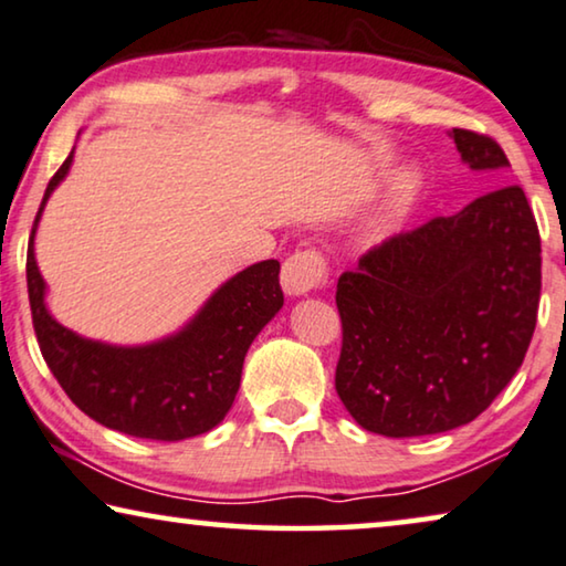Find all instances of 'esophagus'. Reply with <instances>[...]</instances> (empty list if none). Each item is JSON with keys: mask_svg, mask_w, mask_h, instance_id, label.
I'll use <instances>...</instances> for the list:
<instances>
[{"mask_svg": "<svg viewBox=\"0 0 566 566\" xmlns=\"http://www.w3.org/2000/svg\"><path fill=\"white\" fill-rule=\"evenodd\" d=\"M325 282V259L317 251H297L282 266V290L290 297L317 290Z\"/></svg>", "mask_w": 566, "mask_h": 566, "instance_id": "obj_1", "label": "esophagus"}]
</instances>
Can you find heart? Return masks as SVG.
<instances>
[{
	"instance_id": "obj_1",
	"label": "heart",
	"mask_w": 566,
	"mask_h": 566,
	"mask_svg": "<svg viewBox=\"0 0 566 566\" xmlns=\"http://www.w3.org/2000/svg\"><path fill=\"white\" fill-rule=\"evenodd\" d=\"M418 174L416 171H400L397 177L389 181V187L385 189V195L379 197L377 207H374L369 218L361 222L359 228V245L364 249H374V245H381L389 235L395 233L397 222L408 210V205L412 202V197L418 195Z\"/></svg>"
}]
</instances>
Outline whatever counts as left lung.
<instances>
[{"mask_svg":"<svg viewBox=\"0 0 566 566\" xmlns=\"http://www.w3.org/2000/svg\"><path fill=\"white\" fill-rule=\"evenodd\" d=\"M449 138L472 171L511 166L488 135ZM538 294L541 238L521 187L392 238L338 280L340 402L389 439L472 423L521 369Z\"/></svg>","mask_w":566,"mask_h":566,"instance_id":"left-lung-1","label":"left lung"}]
</instances>
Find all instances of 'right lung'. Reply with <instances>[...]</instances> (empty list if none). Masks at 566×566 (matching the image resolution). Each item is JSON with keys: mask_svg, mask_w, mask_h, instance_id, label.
Wrapping results in <instances>:
<instances>
[{"mask_svg": "<svg viewBox=\"0 0 566 566\" xmlns=\"http://www.w3.org/2000/svg\"><path fill=\"white\" fill-rule=\"evenodd\" d=\"M71 164L74 150L48 181L28 245L30 310L48 369L78 410L113 431L154 441L212 431L235 400L253 338L284 305L280 261H259L230 276L164 338L120 346L78 336L48 310V284L35 261L38 222Z\"/></svg>", "mask_w": 566, "mask_h": 566, "instance_id": "add662e5", "label": "right lung"}]
</instances>
